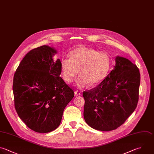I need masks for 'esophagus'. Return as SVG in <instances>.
<instances>
[{
    "instance_id": "obj_1",
    "label": "esophagus",
    "mask_w": 154,
    "mask_h": 154,
    "mask_svg": "<svg viewBox=\"0 0 154 154\" xmlns=\"http://www.w3.org/2000/svg\"><path fill=\"white\" fill-rule=\"evenodd\" d=\"M75 96H80L81 95V93L79 91H75Z\"/></svg>"
}]
</instances>
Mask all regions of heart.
<instances>
[{
  "label": "heart",
  "instance_id": "obj_1",
  "mask_svg": "<svg viewBox=\"0 0 154 154\" xmlns=\"http://www.w3.org/2000/svg\"><path fill=\"white\" fill-rule=\"evenodd\" d=\"M70 58H64L60 62L63 79L70 83L78 74L76 85L82 88L89 83L94 85L106 76L111 65L109 55L104 52L86 47H79L70 53Z\"/></svg>",
  "mask_w": 154,
  "mask_h": 154
}]
</instances>
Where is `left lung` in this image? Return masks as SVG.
Instances as JSON below:
<instances>
[{
    "label": "left lung",
    "instance_id": "obj_1",
    "mask_svg": "<svg viewBox=\"0 0 154 154\" xmlns=\"http://www.w3.org/2000/svg\"><path fill=\"white\" fill-rule=\"evenodd\" d=\"M140 83L137 67L128 59L117 56L114 69L103 81L83 92L85 122L102 131L121 126L137 107Z\"/></svg>",
    "mask_w": 154,
    "mask_h": 154
}]
</instances>
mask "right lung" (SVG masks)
Wrapping results in <instances>:
<instances>
[{
  "label": "right lung",
  "mask_w": 154,
  "mask_h": 154,
  "mask_svg": "<svg viewBox=\"0 0 154 154\" xmlns=\"http://www.w3.org/2000/svg\"><path fill=\"white\" fill-rule=\"evenodd\" d=\"M57 51L47 45L29 52L14 76L13 90L16 110L31 129L47 133L61 123L64 108L74 91L60 76Z\"/></svg>",
  "instance_id": "add662e5"
}]
</instances>
